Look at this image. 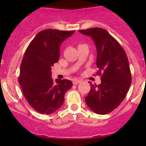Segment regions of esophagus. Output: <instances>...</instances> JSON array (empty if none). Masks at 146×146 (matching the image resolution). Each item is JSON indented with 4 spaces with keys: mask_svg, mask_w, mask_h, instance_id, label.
Instances as JSON below:
<instances>
[{
    "mask_svg": "<svg viewBox=\"0 0 146 146\" xmlns=\"http://www.w3.org/2000/svg\"><path fill=\"white\" fill-rule=\"evenodd\" d=\"M72 82H73V84L74 85H77L80 82V80H77V79H74V80H73Z\"/></svg>",
    "mask_w": 146,
    "mask_h": 146,
    "instance_id": "1",
    "label": "esophagus"
}]
</instances>
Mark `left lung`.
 <instances>
[{"label":"left lung","mask_w":146,"mask_h":146,"mask_svg":"<svg viewBox=\"0 0 146 146\" xmlns=\"http://www.w3.org/2000/svg\"><path fill=\"white\" fill-rule=\"evenodd\" d=\"M79 31L94 39L97 51L96 74L101 75V83L91 84L85 100L94 113L108 114L119 106L131 86L128 58L121 45L106 30L92 28Z\"/></svg>","instance_id":"1"}]
</instances>
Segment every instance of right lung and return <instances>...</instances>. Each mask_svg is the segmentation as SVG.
<instances>
[{"mask_svg": "<svg viewBox=\"0 0 146 146\" xmlns=\"http://www.w3.org/2000/svg\"><path fill=\"white\" fill-rule=\"evenodd\" d=\"M74 31L47 29L36 34L25 50L18 80L30 106L42 114H51L64 102L72 88L69 80L51 78V69L60 57V45Z\"/></svg>", "mask_w": 146, "mask_h": 146, "instance_id": "obj_1", "label": "right lung"}]
</instances>
